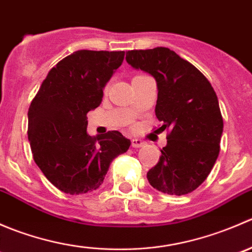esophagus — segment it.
I'll list each match as a JSON object with an SVG mask.
<instances>
[{
	"instance_id": "1",
	"label": "esophagus",
	"mask_w": 252,
	"mask_h": 252,
	"mask_svg": "<svg viewBox=\"0 0 252 252\" xmlns=\"http://www.w3.org/2000/svg\"><path fill=\"white\" fill-rule=\"evenodd\" d=\"M145 145V141L141 139H131V146L133 147H142Z\"/></svg>"
}]
</instances>
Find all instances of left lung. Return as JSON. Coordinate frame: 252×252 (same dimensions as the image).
I'll use <instances>...</instances> for the list:
<instances>
[{"label": "left lung", "instance_id": "obj_1", "mask_svg": "<svg viewBox=\"0 0 252 252\" xmlns=\"http://www.w3.org/2000/svg\"><path fill=\"white\" fill-rule=\"evenodd\" d=\"M126 62L156 79L155 112L167 145L147 180L158 191L185 195L201 185L220 154L223 118L212 85L196 67L167 47L131 50Z\"/></svg>", "mask_w": 252, "mask_h": 252}]
</instances>
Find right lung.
Returning <instances> with one entry per match:
<instances>
[{
  "label": "right lung",
  "instance_id": "obj_1",
  "mask_svg": "<svg viewBox=\"0 0 252 252\" xmlns=\"http://www.w3.org/2000/svg\"><path fill=\"white\" fill-rule=\"evenodd\" d=\"M123 60L124 51H75L48 72L30 103L28 139L34 161L65 194L97 189L111 162L130 146L117 130L96 138L86 133V114L100 106L103 88Z\"/></svg>",
  "mask_w": 252,
  "mask_h": 252
}]
</instances>
